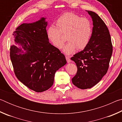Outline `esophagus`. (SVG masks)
<instances>
[{
  "instance_id": "obj_1",
  "label": "esophagus",
  "mask_w": 122,
  "mask_h": 122,
  "mask_svg": "<svg viewBox=\"0 0 122 122\" xmlns=\"http://www.w3.org/2000/svg\"><path fill=\"white\" fill-rule=\"evenodd\" d=\"M66 60H67L68 63H70L71 62V59H70V57L69 56H66Z\"/></svg>"
}]
</instances>
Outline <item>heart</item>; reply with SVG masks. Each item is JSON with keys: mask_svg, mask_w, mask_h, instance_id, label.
I'll return each instance as SVG.
<instances>
[{"mask_svg": "<svg viewBox=\"0 0 122 122\" xmlns=\"http://www.w3.org/2000/svg\"><path fill=\"white\" fill-rule=\"evenodd\" d=\"M56 24L57 27L51 25L46 30L47 38L56 48L60 49L65 42L62 34H66L68 41L62 48L66 54H71L77 48L83 49L88 46L92 34V25L89 19L66 12L57 18Z\"/></svg>", "mask_w": 122, "mask_h": 122, "instance_id": "obj_1", "label": "heart"}]
</instances>
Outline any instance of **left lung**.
Here are the masks:
<instances>
[{
  "mask_svg": "<svg viewBox=\"0 0 122 122\" xmlns=\"http://www.w3.org/2000/svg\"><path fill=\"white\" fill-rule=\"evenodd\" d=\"M86 11L93 22L92 36L88 46L71 57L77 68L72 82L81 89L91 88L101 81L108 71L112 53L110 33L106 24L96 13Z\"/></svg>",
  "mask_w": 122,
  "mask_h": 122,
  "instance_id": "8db88e82",
  "label": "left lung"
}]
</instances>
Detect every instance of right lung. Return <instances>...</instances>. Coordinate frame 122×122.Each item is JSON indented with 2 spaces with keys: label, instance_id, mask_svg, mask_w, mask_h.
Masks as SVG:
<instances>
[{
  "label": "right lung",
  "instance_id": "obj_1",
  "mask_svg": "<svg viewBox=\"0 0 122 122\" xmlns=\"http://www.w3.org/2000/svg\"><path fill=\"white\" fill-rule=\"evenodd\" d=\"M45 20L41 18L37 21L18 26L13 36L14 42L21 47L12 45L10 48V58L16 77L38 92L52 86L55 72L67 63L65 55L49 43Z\"/></svg>",
  "mask_w": 122,
  "mask_h": 122
}]
</instances>
